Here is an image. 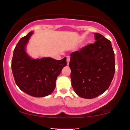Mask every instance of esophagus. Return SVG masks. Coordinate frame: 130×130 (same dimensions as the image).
Returning a JSON list of instances; mask_svg holds the SVG:
<instances>
[{
    "instance_id": "34e87169",
    "label": "esophagus",
    "mask_w": 130,
    "mask_h": 130,
    "mask_svg": "<svg viewBox=\"0 0 130 130\" xmlns=\"http://www.w3.org/2000/svg\"><path fill=\"white\" fill-rule=\"evenodd\" d=\"M69 61H70V57H67V65L69 64Z\"/></svg>"
}]
</instances>
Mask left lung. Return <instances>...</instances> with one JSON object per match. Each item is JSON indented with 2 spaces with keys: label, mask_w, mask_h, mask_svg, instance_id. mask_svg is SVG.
Instances as JSON below:
<instances>
[{
  "label": "left lung",
  "mask_w": 130,
  "mask_h": 130,
  "mask_svg": "<svg viewBox=\"0 0 130 130\" xmlns=\"http://www.w3.org/2000/svg\"><path fill=\"white\" fill-rule=\"evenodd\" d=\"M95 42L70 54L72 86L77 95L92 99L109 87L115 72V53L109 40L94 33Z\"/></svg>",
  "instance_id": "left-lung-1"
}]
</instances>
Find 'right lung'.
Returning <instances> with one entry per match:
<instances>
[{"label": "right lung", "instance_id": "right-lung-1", "mask_svg": "<svg viewBox=\"0 0 130 130\" xmlns=\"http://www.w3.org/2000/svg\"><path fill=\"white\" fill-rule=\"evenodd\" d=\"M34 33L29 32L15 46L12 60V71L15 84L22 91L35 98L52 94L67 58L57 60L50 57L34 59L26 52V46Z\"/></svg>", "mask_w": 130, "mask_h": 130}]
</instances>
